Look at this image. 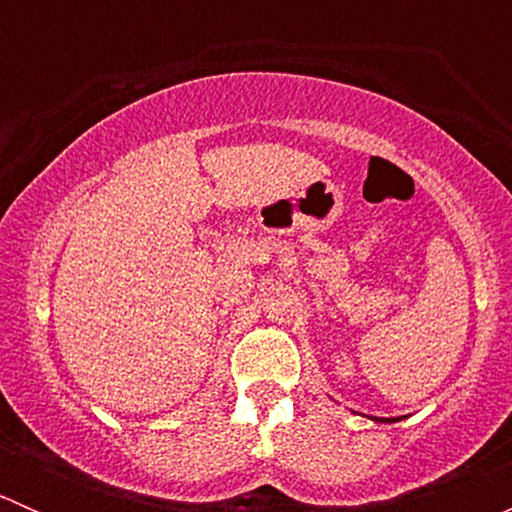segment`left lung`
Segmentation results:
<instances>
[{"mask_svg":"<svg viewBox=\"0 0 512 512\" xmlns=\"http://www.w3.org/2000/svg\"><path fill=\"white\" fill-rule=\"evenodd\" d=\"M376 421H389V418H376Z\"/></svg>","mask_w":512,"mask_h":512,"instance_id":"left-lung-1","label":"left lung"}]
</instances>
